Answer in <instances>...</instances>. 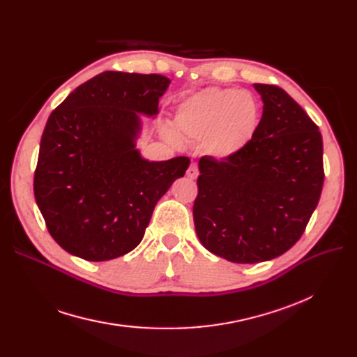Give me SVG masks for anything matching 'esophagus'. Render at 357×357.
Masks as SVG:
<instances>
[{
    "instance_id": "1",
    "label": "esophagus",
    "mask_w": 357,
    "mask_h": 357,
    "mask_svg": "<svg viewBox=\"0 0 357 357\" xmlns=\"http://www.w3.org/2000/svg\"><path fill=\"white\" fill-rule=\"evenodd\" d=\"M186 175H188V178H191V179H197L198 175H199L198 166H197L195 163H192V165L188 167V171H186Z\"/></svg>"
}]
</instances>
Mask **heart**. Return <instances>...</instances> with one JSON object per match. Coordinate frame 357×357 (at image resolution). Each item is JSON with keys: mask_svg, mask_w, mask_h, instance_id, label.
<instances>
[{"mask_svg": "<svg viewBox=\"0 0 357 357\" xmlns=\"http://www.w3.org/2000/svg\"><path fill=\"white\" fill-rule=\"evenodd\" d=\"M260 123V107L248 91L210 86L185 98L176 108L175 126L179 133L192 140H202L205 153L227 159L252 142ZM166 139L178 143L172 130Z\"/></svg>", "mask_w": 357, "mask_h": 357, "instance_id": "1", "label": "heart"}]
</instances>
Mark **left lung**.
Instances as JSON below:
<instances>
[{
	"label": "left lung",
	"instance_id": "8db88e82",
	"mask_svg": "<svg viewBox=\"0 0 357 357\" xmlns=\"http://www.w3.org/2000/svg\"><path fill=\"white\" fill-rule=\"evenodd\" d=\"M264 114L240 153L199 159L195 231L202 246L234 264H257L301 238L320 201L324 166L318 126L276 85L255 84Z\"/></svg>",
	"mask_w": 357,
	"mask_h": 357
}]
</instances>
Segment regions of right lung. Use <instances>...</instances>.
Listing matches in <instances>:
<instances>
[{
  "instance_id": "obj_1",
  "label": "right lung",
  "mask_w": 357,
  "mask_h": 357,
  "mask_svg": "<svg viewBox=\"0 0 357 357\" xmlns=\"http://www.w3.org/2000/svg\"><path fill=\"white\" fill-rule=\"evenodd\" d=\"M171 79L107 70L52 111L34 171V198L68 253L104 261L142 241L156 202L190 159L149 162L136 149L139 114H158Z\"/></svg>"
}]
</instances>
